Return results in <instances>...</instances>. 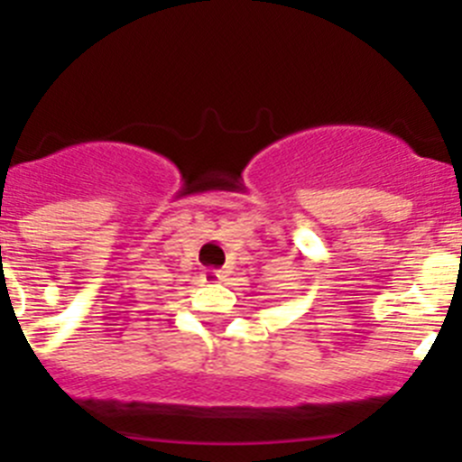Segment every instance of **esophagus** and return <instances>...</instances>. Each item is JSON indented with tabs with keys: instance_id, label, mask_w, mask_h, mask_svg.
<instances>
[{
	"instance_id": "34e87169",
	"label": "esophagus",
	"mask_w": 462,
	"mask_h": 462,
	"mask_svg": "<svg viewBox=\"0 0 462 462\" xmlns=\"http://www.w3.org/2000/svg\"><path fill=\"white\" fill-rule=\"evenodd\" d=\"M203 277H205V282H208V283H218L223 277H226V274H223V270L209 268V270H205Z\"/></svg>"
}]
</instances>
